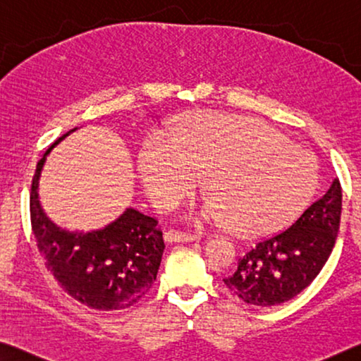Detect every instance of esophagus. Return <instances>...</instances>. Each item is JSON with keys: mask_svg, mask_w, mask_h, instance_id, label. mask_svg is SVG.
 Wrapping results in <instances>:
<instances>
[{"mask_svg": "<svg viewBox=\"0 0 361 361\" xmlns=\"http://www.w3.org/2000/svg\"><path fill=\"white\" fill-rule=\"evenodd\" d=\"M164 239L167 243H192V241H199L201 236L199 234H191V233H181V231H175L170 230L164 234Z\"/></svg>", "mask_w": 361, "mask_h": 361, "instance_id": "esophagus-1", "label": "esophagus"}]
</instances>
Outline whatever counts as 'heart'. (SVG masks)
Instances as JSON below:
<instances>
[{"label":"heart","mask_w":361,"mask_h":361,"mask_svg":"<svg viewBox=\"0 0 361 361\" xmlns=\"http://www.w3.org/2000/svg\"><path fill=\"white\" fill-rule=\"evenodd\" d=\"M141 173L162 207L197 190L207 173L210 196L186 216L196 223L231 225L245 238L281 231L310 201L317 169L305 151L262 120L199 112L178 135L152 130L142 142Z\"/></svg>","instance_id":"1"}]
</instances>
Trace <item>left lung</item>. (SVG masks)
<instances>
[{
    "mask_svg": "<svg viewBox=\"0 0 361 361\" xmlns=\"http://www.w3.org/2000/svg\"><path fill=\"white\" fill-rule=\"evenodd\" d=\"M342 190L334 180L293 226L262 239L239 259L223 283L245 304L279 305L310 286L329 259L341 225Z\"/></svg>",
    "mask_w": 361,
    "mask_h": 361,
    "instance_id": "8db88e82",
    "label": "left lung"
}]
</instances>
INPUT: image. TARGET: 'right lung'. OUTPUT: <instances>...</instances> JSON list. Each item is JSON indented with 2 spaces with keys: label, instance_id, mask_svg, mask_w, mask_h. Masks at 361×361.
Segmentation results:
<instances>
[{
  "label": "right lung",
  "instance_id": "obj_1",
  "mask_svg": "<svg viewBox=\"0 0 361 361\" xmlns=\"http://www.w3.org/2000/svg\"><path fill=\"white\" fill-rule=\"evenodd\" d=\"M68 133L37 164L30 191L33 236L48 271L68 295L94 310H122L136 304L156 281L165 249L162 231L156 219L135 209L88 233L62 230L44 215L38 201L39 173L49 151Z\"/></svg>",
  "mask_w": 361,
  "mask_h": 361
}]
</instances>
